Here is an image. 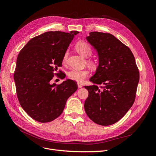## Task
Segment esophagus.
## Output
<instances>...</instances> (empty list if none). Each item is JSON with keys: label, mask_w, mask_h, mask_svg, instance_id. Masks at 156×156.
<instances>
[{"label": "esophagus", "mask_w": 156, "mask_h": 156, "mask_svg": "<svg viewBox=\"0 0 156 156\" xmlns=\"http://www.w3.org/2000/svg\"><path fill=\"white\" fill-rule=\"evenodd\" d=\"M77 87H78V88H82L83 85H82V84H81V83H77Z\"/></svg>", "instance_id": "34e87169"}]
</instances>
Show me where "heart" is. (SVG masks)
Listing matches in <instances>:
<instances>
[{
  "mask_svg": "<svg viewBox=\"0 0 156 156\" xmlns=\"http://www.w3.org/2000/svg\"><path fill=\"white\" fill-rule=\"evenodd\" d=\"M77 51L83 56L85 57H88V56L92 55V49L87 43L84 41H79L76 44ZM68 56V52H65V53L63 55L62 57V63L66 64L67 62ZM89 74V71L87 69H70L67 73V75L69 79L75 81L77 82H83L86 77Z\"/></svg>",
  "mask_w": 156,
  "mask_h": 156,
  "instance_id": "1",
  "label": "heart"
}]
</instances>
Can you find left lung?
<instances>
[{"mask_svg": "<svg viewBox=\"0 0 156 156\" xmlns=\"http://www.w3.org/2000/svg\"><path fill=\"white\" fill-rule=\"evenodd\" d=\"M86 38L97 51L99 64L90 79L94 84L84 86L88 91L84 110L96 124L112 125L133 104L139 81V69L129 48L112 34L91 32Z\"/></svg>", "mask_w": 156, "mask_h": 156, "instance_id": "obj_1", "label": "left lung"}]
</instances>
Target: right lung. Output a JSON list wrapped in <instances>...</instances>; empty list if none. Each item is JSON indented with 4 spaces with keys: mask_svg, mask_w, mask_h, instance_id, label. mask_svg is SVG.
Segmentation results:
<instances>
[{
    "mask_svg": "<svg viewBox=\"0 0 156 156\" xmlns=\"http://www.w3.org/2000/svg\"><path fill=\"white\" fill-rule=\"evenodd\" d=\"M79 33L49 31L32 38L17 58L13 74L17 98L22 108L32 119L45 123L54 120L64 111L69 96L77 90L76 83L66 79L51 84L62 66L63 55L74 36Z\"/></svg>",
    "mask_w": 156,
    "mask_h": 156,
    "instance_id": "1",
    "label": "right lung"
}]
</instances>
